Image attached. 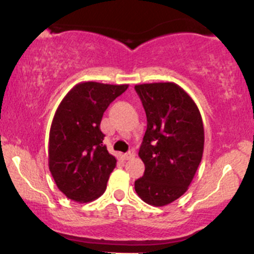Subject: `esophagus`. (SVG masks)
<instances>
[{
    "instance_id": "34e87169",
    "label": "esophagus",
    "mask_w": 254,
    "mask_h": 254,
    "mask_svg": "<svg viewBox=\"0 0 254 254\" xmlns=\"http://www.w3.org/2000/svg\"><path fill=\"white\" fill-rule=\"evenodd\" d=\"M135 155H136L135 150L131 149V150L127 151V154H125V155H124V159H125V160H131V159H133V157H135Z\"/></svg>"
}]
</instances>
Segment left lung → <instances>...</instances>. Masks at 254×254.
Listing matches in <instances>:
<instances>
[{
  "label": "left lung",
  "instance_id": "left-lung-1",
  "mask_svg": "<svg viewBox=\"0 0 254 254\" xmlns=\"http://www.w3.org/2000/svg\"><path fill=\"white\" fill-rule=\"evenodd\" d=\"M147 115L138 156L143 177L135 190L143 202L167 205L188 191L204 150L202 116L189 93L174 82L136 84Z\"/></svg>",
  "mask_w": 254,
  "mask_h": 254
}]
</instances>
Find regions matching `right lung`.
I'll return each instance as SVG.
<instances>
[{
    "mask_svg": "<svg viewBox=\"0 0 254 254\" xmlns=\"http://www.w3.org/2000/svg\"><path fill=\"white\" fill-rule=\"evenodd\" d=\"M129 84L77 83L58 105L49 136V168L61 192L78 203L106 190L117 160L103 144L104 112Z\"/></svg>",
    "mask_w": 254,
    "mask_h": 254,
    "instance_id": "add662e5",
    "label": "right lung"
}]
</instances>
